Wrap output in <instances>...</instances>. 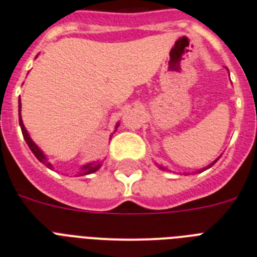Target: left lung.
Segmentation results:
<instances>
[{"label":"left lung","mask_w":257,"mask_h":257,"mask_svg":"<svg viewBox=\"0 0 257 257\" xmlns=\"http://www.w3.org/2000/svg\"><path fill=\"white\" fill-rule=\"evenodd\" d=\"M219 157H220V156H219ZM219 157H218V159H216V160H214V161H212V163H211V164H209V165H207V166H206V168H202V169H200V170H198V172H197V173H201V172H205V170H206V169L211 168V166H212V165H214V164H215V163H216V161H218V160H219ZM157 166H159V168H160V169H161V170H166V168H165V166H163V165H157ZM186 175H187V174H186Z\"/></svg>","instance_id":"1"}]
</instances>
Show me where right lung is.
Here are the masks:
<instances>
[{
  "label": "right lung",
  "mask_w": 257,
  "mask_h": 257,
  "mask_svg": "<svg viewBox=\"0 0 257 257\" xmlns=\"http://www.w3.org/2000/svg\"><path fill=\"white\" fill-rule=\"evenodd\" d=\"M20 111H22V102H20V97H19V124H20V128H22V132H23V137H24L25 142H27V145L29 146V149H31V151L33 152L34 156L38 159L39 161L42 164H45L46 166H47L48 169H54V166H52V164L48 161L47 156L45 155V152L42 151V150L39 149L38 146L36 145V143L33 142V140L31 138V136H29V133H28L27 128L24 126V123H23V119H22V114H20ZM119 126V123L116 124V126L115 128H117ZM102 166V161H92V163H88V164H84V165L80 166L79 172H78L77 177H80V175H88V174H92V173L97 172L98 169Z\"/></svg>",
  "instance_id": "right-lung-1"
}]
</instances>
